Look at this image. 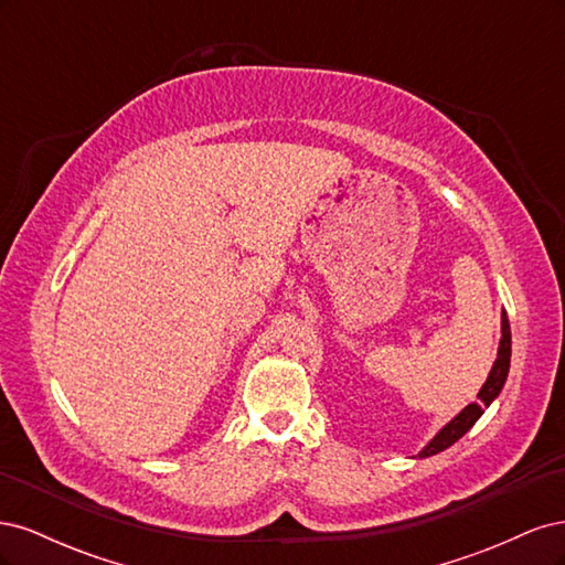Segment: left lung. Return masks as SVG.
I'll return each instance as SVG.
<instances>
[{
  "mask_svg": "<svg viewBox=\"0 0 565 565\" xmlns=\"http://www.w3.org/2000/svg\"><path fill=\"white\" fill-rule=\"evenodd\" d=\"M509 361H511V332H509V320L507 313H502V339H500V351H498V361H494L486 384L478 391V403L467 405L461 413L448 424L443 426L438 431V436L426 446L419 457H431L436 452H443L446 448H450L452 443H457L461 436H465L471 426L478 422V417L483 415V409L500 396V391L507 382V372H509Z\"/></svg>",
  "mask_w": 565,
  "mask_h": 565,
  "instance_id": "1",
  "label": "left lung"
}]
</instances>
